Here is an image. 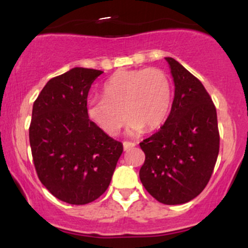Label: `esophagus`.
<instances>
[{
	"label": "esophagus",
	"mask_w": 248,
	"mask_h": 248,
	"mask_svg": "<svg viewBox=\"0 0 248 248\" xmlns=\"http://www.w3.org/2000/svg\"><path fill=\"white\" fill-rule=\"evenodd\" d=\"M123 147H124V150L127 151V150H130L131 148H134L135 147V143H134V142L125 141V142H123Z\"/></svg>",
	"instance_id": "obj_1"
}]
</instances>
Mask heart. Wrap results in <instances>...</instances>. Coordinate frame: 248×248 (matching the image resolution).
<instances>
[{
  "mask_svg": "<svg viewBox=\"0 0 248 248\" xmlns=\"http://www.w3.org/2000/svg\"><path fill=\"white\" fill-rule=\"evenodd\" d=\"M103 98L88 101V118L109 137L117 135L130 118L127 134L138 135L144 127L154 130L165 121L170 107L171 87L160 69L122 70L104 84Z\"/></svg>",
  "mask_w": 248,
  "mask_h": 248,
  "instance_id": "heart-1",
  "label": "heart"
}]
</instances>
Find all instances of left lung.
<instances>
[{
  "label": "left lung",
  "instance_id": "obj_1",
  "mask_svg": "<svg viewBox=\"0 0 248 248\" xmlns=\"http://www.w3.org/2000/svg\"><path fill=\"white\" fill-rule=\"evenodd\" d=\"M166 61L174 78V100L160 130L140 143L145 160L139 175L149 194L175 205L205 188L218 158L220 135L216 106L201 81L171 57Z\"/></svg>",
  "mask_w": 248,
  "mask_h": 248
}]
</instances>
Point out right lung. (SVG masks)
Returning <instances> with one entry per match:
<instances>
[{
    "label": "right lung",
    "mask_w": 248,
    "mask_h": 248,
    "mask_svg": "<svg viewBox=\"0 0 248 248\" xmlns=\"http://www.w3.org/2000/svg\"><path fill=\"white\" fill-rule=\"evenodd\" d=\"M103 71L74 67L50 79L32 106L29 141L42 184L61 201L82 205L109 186L123 144L87 116L91 84Z\"/></svg>",
    "instance_id": "add662e5"
}]
</instances>
